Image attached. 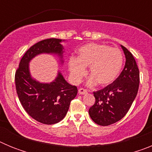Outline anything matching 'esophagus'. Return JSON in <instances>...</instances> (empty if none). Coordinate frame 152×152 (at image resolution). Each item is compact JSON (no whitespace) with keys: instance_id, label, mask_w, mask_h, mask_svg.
<instances>
[{"instance_id":"obj_1","label":"esophagus","mask_w":152,"mask_h":152,"mask_svg":"<svg viewBox=\"0 0 152 152\" xmlns=\"http://www.w3.org/2000/svg\"><path fill=\"white\" fill-rule=\"evenodd\" d=\"M78 94H88V91L84 88H80L78 90Z\"/></svg>"}]
</instances>
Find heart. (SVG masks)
I'll return each instance as SVG.
<instances>
[{
	"mask_svg": "<svg viewBox=\"0 0 152 152\" xmlns=\"http://www.w3.org/2000/svg\"><path fill=\"white\" fill-rule=\"evenodd\" d=\"M123 64L120 50L103 44L91 43L79 49L77 58H70L69 69L73 80L78 82L85 75V67H90L89 84L97 82L100 86H107L119 76Z\"/></svg>",
	"mask_w": 152,
	"mask_h": 152,
	"instance_id": "obj_1",
	"label": "heart"
}]
</instances>
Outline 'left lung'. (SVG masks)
Segmentation results:
<instances>
[{"instance_id": "1", "label": "left lung", "mask_w": 152, "mask_h": 152, "mask_svg": "<svg viewBox=\"0 0 152 152\" xmlns=\"http://www.w3.org/2000/svg\"><path fill=\"white\" fill-rule=\"evenodd\" d=\"M121 46L126 59L123 70L112 84L94 92L95 103L89 109V115L100 126H110L123 119L139 91L140 79L136 61L131 52Z\"/></svg>"}]
</instances>
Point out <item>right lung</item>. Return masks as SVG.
<instances>
[{
    "label": "right lung",
    "instance_id": "add662e5",
    "mask_svg": "<svg viewBox=\"0 0 152 152\" xmlns=\"http://www.w3.org/2000/svg\"><path fill=\"white\" fill-rule=\"evenodd\" d=\"M61 42L59 39H47L31 46L15 73L16 90L21 105L31 117L42 124L52 125L64 119L70 103L77 94V87L68 84L61 73L50 84L38 82L29 74V61L37 55L55 53L62 57Z\"/></svg>",
    "mask_w": 152,
    "mask_h": 152
}]
</instances>
